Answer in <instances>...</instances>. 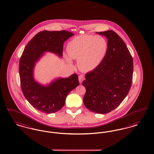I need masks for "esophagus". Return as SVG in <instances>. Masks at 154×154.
Listing matches in <instances>:
<instances>
[{"instance_id": "34e87169", "label": "esophagus", "mask_w": 154, "mask_h": 154, "mask_svg": "<svg viewBox=\"0 0 154 154\" xmlns=\"http://www.w3.org/2000/svg\"><path fill=\"white\" fill-rule=\"evenodd\" d=\"M84 80V76L83 75H79V82H80V84H82V81Z\"/></svg>"}]
</instances>
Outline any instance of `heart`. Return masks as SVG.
<instances>
[{
	"label": "heart",
	"instance_id": "obj_1",
	"mask_svg": "<svg viewBox=\"0 0 154 154\" xmlns=\"http://www.w3.org/2000/svg\"><path fill=\"white\" fill-rule=\"evenodd\" d=\"M108 43L100 36L82 35L72 39L67 44V51L69 57L77 60L80 70L89 72L97 68L106 54ZM69 63L70 58H67Z\"/></svg>",
	"mask_w": 154,
	"mask_h": 154
}]
</instances>
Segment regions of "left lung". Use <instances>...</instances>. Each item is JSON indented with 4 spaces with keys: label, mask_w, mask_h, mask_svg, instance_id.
Masks as SVG:
<instances>
[{
    "label": "left lung",
    "mask_w": 154,
    "mask_h": 154,
    "mask_svg": "<svg viewBox=\"0 0 154 154\" xmlns=\"http://www.w3.org/2000/svg\"><path fill=\"white\" fill-rule=\"evenodd\" d=\"M108 39L106 54L100 65L86 73L83 102L90 111L108 113L126 98L131 86L133 60L126 44L112 30L96 32Z\"/></svg>",
    "instance_id": "obj_1"
}]
</instances>
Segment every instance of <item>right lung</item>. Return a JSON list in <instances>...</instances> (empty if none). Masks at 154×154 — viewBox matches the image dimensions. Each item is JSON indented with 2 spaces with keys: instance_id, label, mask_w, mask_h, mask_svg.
I'll return each instance as SVG.
<instances>
[{
  "instance_id": "add662e5",
  "label": "right lung",
  "mask_w": 154,
  "mask_h": 154,
  "mask_svg": "<svg viewBox=\"0 0 154 154\" xmlns=\"http://www.w3.org/2000/svg\"><path fill=\"white\" fill-rule=\"evenodd\" d=\"M72 35L73 33L64 30L41 31L24 49L19 63L21 88L25 98L38 110L46 113L59 111L63 108L67 95L79 85L76 74L68 78H58L46 85L39 84L33 75L35 63L44 52L62 57L64 42Z\"/></svg>"
}]
</instances>
